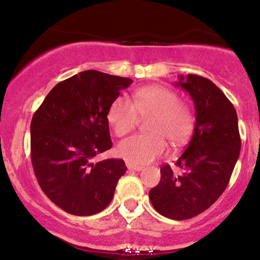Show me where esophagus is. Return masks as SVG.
<instances>
[{"label":"esophagus","mask_w":260,"mask_h":260,"mask_svg":"<svg viewBox=\"0 0 260 260\" xmlns=\"http://www.w3.org/2000/svg\"><path fill=\"white\" fill-rule=\"evenodd\" d=\"M126 165H127V169L132 170V171H142L143 170V166L134 165V164H131V162H126Z\"/></svg>","instance_id":"1"}]
</instances>
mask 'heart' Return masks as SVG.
<instances>
[{"label":"heart","instance_id":"b5f03b06","mask_svg":"<svg viewBox=\"0 0 260 260\" xmlns=\"http://www.w3.org/2000/svg\"><path fill=\"white\" fill-rule=\"evenodd\" d=\"M116 136L122 137L140 123L148 121L150 134H136L122 140L117 147L121 157L133 164H148L165 153L166 139L181 144L192 133L194 117L190 109L180 103V98L165 86H147L134 92L133 103L124 96L112 101L107 112Z\"/></svg>","mask_w":260,"mask_h":260}]
</instances>
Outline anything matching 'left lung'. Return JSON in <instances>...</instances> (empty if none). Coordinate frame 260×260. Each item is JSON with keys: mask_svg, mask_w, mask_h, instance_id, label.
Listing matches in <instances>:
<instances>
[{"mask_svg": "<svg viewBox=\"0 0 260 260\" xmlns=\"http://www.w3.org/2000/svg\"><path fill=\"white\" fill-rule=\"evenodd\" d=\"M175 85L192 98L194 131L175 164L180 171L164 165L149 198L161 215L187 220L207 210L226 189L240 156L241 138L234 105L211 80L188 74L180 76Z\"/></svg>", "mask_w": 260, "mask_h": 260, "instance_id": "8db88e82", "label": "left lung"}]
</instances>
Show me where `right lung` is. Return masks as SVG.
Here are the masks:
<instances>
[{
	"instance_id": "obj_1",
	"label": "right lung",
	"mask_w": 260,
	"mask_h": 260,
	"mask_svg": "<svg viewBox=\"0 0 260 260\" xmlns=\"http://www.w3.org/2000/svg\"><path fill=\"white\" fill-rule=\"evenodd\" d=\"M129 84L128 78L84 71L53 86L32 116V169L45 194L66 213H100L127 171L123 160L95 157L112 147L107 112Z\"/></svg>"
}]
</instances>
